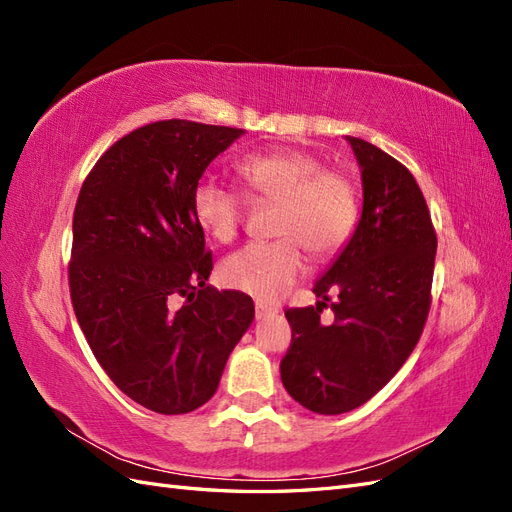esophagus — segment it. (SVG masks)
Instances as JSON below:
<instances>
[{"instance_id":"34e87169","label":"esophagus","mask_w":512,"mask_h":512,"mask_svg":"<svg viewBox=\"0 0 512 512\" xmlns=\"http://www.w3.org/2000/svg\"><path fill=\"white\" fill-rule=\"evenodd\" d=\"M277 312H280V309H277V307H271V305H265V303H256V318L258 320L275 316Z\"/></svg>"}]
</instances>
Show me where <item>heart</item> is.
<instances>
[{"instance_id": "1", "label": "heart", "mask_w": 512, "mask_h": 512, "mask_svg": "<svg viewBox=\"0 0 512 512\" xmlns=\"http://www.w3.org/2000/svg\"><path fill=\"white\" fill-rule=\"evenodd\" d=\"M237 173L254 200L280 205L271 243H247L220 267L228 288L258 301H275L305 271L301 247L314 258L333 256L350 239L359 220V196L348 175L324 168L303 151H269L239 162ZM192 209L209 235L228 243L237 237L245 215V198L203 177L194 188Z\"/></svg>"}]
</instances>
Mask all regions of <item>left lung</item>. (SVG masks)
<instances>
[{"label":"left lung","mask_w":512,"mask_h":512,"mask_svg":"<svg viewBox=\"0 0 512 512\" xmlns=\"http://www.w3.org/2000/svg\"><path fill=\"white\" fill-rule=\"evenodd\" d=\"M361 168V218L314 292L288 309L292 342L280 371L288 395L316 414L363 406L412 354L429 314L438 239L410 170L363 138L346 136ZM335 291L336 320L319 322Z\"/></svg>","instance_id":"8db88e82"}]
</instances>
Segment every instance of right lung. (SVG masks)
Instances as JSON below:
<instances>
[{
    "label": "right lung",
    "instance_id": "right-lung-1",
    "mask_svg": "<svg viewBox=\"0 0 512 512\" xmlns=\"http://www.w3.org/2000/svg\"><path fill=\"white\" fill-rule=\"evenodd\" d=\"M245 130L168 119L123 136L85 179L72 220L76 320L117 389L158 414H185L218 391L254 320L213 269L192 196Z\"/></svg>",
    "mask_w": 512,
    "mask_h": 512
}]
</instances>
